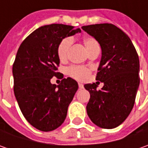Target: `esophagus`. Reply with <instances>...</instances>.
Listing matches in <instances>:
<instances>
[{"label":"esophagus","instance_id":"34e87169","mask_svg":"<svg viewBox=\"0 0 148 148\" xmlns=\"http://www.w3.org/2000/svg\"><path fill=\"white\" fill-rule=\"evenodd\" d=\"M79 89H83L84 88V86H83V84H82V83H79Z\"/></svg>","mask_w":148,"mask_h":148}]
</instances>
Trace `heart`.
<instances>
[{
  "label": "heart",
  "mask_w": 148,
  "mask_h": 148,
  "mask_svg": "<svg viewBox=\"0 0 148 148\" xmlns=\"http://www.w3.org/2000/svg\"><path fill=\"white\" fill-rule=\"evenodd\" d=\"M72 43V38H63L58 44L57 49V53L58 57L61 62H64L67 58L68 56V51ZM82 43L84 47L86 48V51L90 53L93 50L99 49V43L91 36H85L82 38ZM67 73L69 76L73 77L74 79L78 81H85L90 76V70L86 67L83 66H71L68 68Z\"/></svg>",
  "instance_id": "1"
}]
</instances>
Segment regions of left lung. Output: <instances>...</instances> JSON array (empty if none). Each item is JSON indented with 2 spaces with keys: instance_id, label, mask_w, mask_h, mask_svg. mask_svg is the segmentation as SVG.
Here are the masks:
<instances>
[{
  "instance_id": "8db88e82",
  "label": "left lung",
  "mask_w": 148,
  "mask_h": 148,
  "mask_svg": "<svg viewBox=\"0 0 148 148\" xmlns=\"http://www.w3.org/2000/svg\"><path fill=\"white\" fill-rule=\"evenodd\" d=\"M82 29L98 41L102 51L96 81L104 86L97 90L95 83L84 86L90 95L87 114L99 128H116L134 105L140 83L138 55L128 35L112 24L82 26Z\"/></svg>"
}]
</instances>
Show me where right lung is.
<instances>
[{"instance_id": "add662e5", "label": "right lung", "mask_w": 148, "mask_h": 148, "mask_svg": "<svg viewBox=\"0 0 148 148\" xmlns=\"http://www.w3.org/2000/svg\"><path fill=\"white\" fill-rule=\"evenodd\" d=\"M81 31L62 24L41 26L18 49L12 68L14 95L26 120L40 131H53L62 124L78 89L71 77L63 78L58 86L50 81L60 77L57 71L59 43Z\"/></svg>"}]
</instances>
